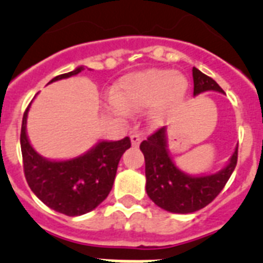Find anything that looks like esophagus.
Masks as SVG:
<instances>
[{
  "label": "esophagus",
  "instance_id": "1",
  "mask_svg": "<svg viewBox=\"0 0 263 263\" xmlns=\"http://www.w3.org/2000/svg\"><path fill=\"white\" fill-rule=\"evenodd\" d=\"M141 136L137 133H133L132 136H130V141H132V145L133 146H138L139 143H141Z\"/></svg>",
  "mask_w": 263,
  "mask_h": 263
}]
</instances>
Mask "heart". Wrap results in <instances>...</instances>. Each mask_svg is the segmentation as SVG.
<instances>
[{"mask_svg": "<svg viewBox=\"0 0 263 263\" xmlns=\"http://www.w3.org/2000/svg\"><path fill=\"white\" fill-rule=\"evenodd\" d=\"M187 89L188 81L183 75L170 69H145L121 80L118 95L109 96V108L118 115H126L129 109L142 110L152 106L150 120L159 125L182 103Z\"/></svg>", "mask_w": 263, "mask_h": 263, "instance_id": "obj_1", "label": "heart"}]
</instances>
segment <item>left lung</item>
<instances>
[{"instance_id": "left-lung-1", "label": "left lung", "mask_w": 263, "mask_h": 263, "mask_svg": "<svg viewBox=\"0 0 263 263\" xmlns=\"http://www.w3.org/2000/svg\"><path fill=\"white\" fill-rule=\"evenodd\" d=\"M194 96L203 92L225 93L210 76L192 68ZM145 157L146 192L162 210L173 213H192L201 210L217 196L236 168L238 146L227 166L210 175H188L174 163L167 146V127L157 130L139 146Z\"/></svg>"}]
</instances>
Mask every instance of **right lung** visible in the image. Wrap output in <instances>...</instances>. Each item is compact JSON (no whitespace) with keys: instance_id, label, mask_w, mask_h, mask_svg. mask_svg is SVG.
<instances>
[{"instance_id":"add662e5","label":"right lung","mask_w":263,"mask_h":263,"mask_svg":"<svg viewBox=\"0 0 263 263\" xmlns=\"http://www.w3.org/2000/svg\"><path fill=\"white\" fill-rule=\"evenodd\" d=\"M83 69H85L83 66L78 67L53 78L50 83L78 75ZM30 105L23 115L21 129L23 170L29 187L39 200L63 215L80 216L93 211L110 192L118 162L132 146L130 138L100 141L85 154L72 159H47L34 150L27 137Z\"/></svg>"}]
</instances>
